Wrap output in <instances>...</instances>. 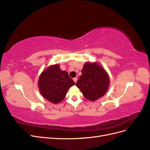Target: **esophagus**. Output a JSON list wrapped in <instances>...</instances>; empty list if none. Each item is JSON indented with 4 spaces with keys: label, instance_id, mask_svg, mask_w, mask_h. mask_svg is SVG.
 I'll return each mask as SVG.
<instances>
[{
    "label": "esophagus",
    "instance_id": "esophagus-1",
    "mask_svg": "<svg viewBox=\"0 0 150 150\" xmlns=\"http://www.w3.org/2000/svg\"><path fill=\"white\" fill-rule=\"evenodd\" d=\"M73 80H74V81L75 82V83L77 82V81H78V79H77L76 78H73Z\"/></svg>",
    "mask_w": 150,
    "mask_h": 150
}]
</instances>
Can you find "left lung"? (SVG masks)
<instances>
[{"instance_id": "8db88e82", "label": "left lung", "mask_w": 150, "mask_h": 150, "mask_svg": "<svg viewBox=\"0 0 150 150\" xmlns=\"http://www.w3.org/2000/svg\"><path fill=\"white\" fill-rule=\"evenodd\" d=\"M109 84L110 78L105 69L97 62H86L76 85L86 99L94 101L106 94Z\"/></svg>"}]
</instances>
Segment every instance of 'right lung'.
<instances>
[{
	"mask_svg": "<svg viewBox=\"0 0 150 150\" xmlns=\"http://www.w3.org/2000/svg\"><path fill=\"white\" fill-rule=\"evenodd\" d=\"M75 84L67 72L62 71L59 64L48 67L40 74L38 87L42 97L54 104L62 101L67 91Z\"/></svg>",
	"mask_w": 150,
	"mask_h": 150,
	"instance_id": "right-lung-1",
	"label": "right lung"
}]
</instances>
